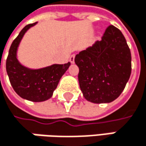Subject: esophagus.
Here are the masks:
<instances>
[{
	"instance_id": "1",
	"label": "esophagus",
	"mask_w": 146,
	"mask_h": 146,
	"mask_svg": "<svg viewBox=\"0 0 146 146\" xmlns=\"http://www.w3.org/2000/svg\"><path fill=\"white\" fill-rule=\"evenodd\" d=\"M74 59H75V55L73 54V55H72L70 56V58H69V61H70L71 63H74Z\"/></svg>"
}]
</instances>
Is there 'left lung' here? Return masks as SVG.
<instances>
[{
    "label": "left lung",
    "mask_w": 146,
    "mask_h": 146,
    "mask_svg": "<svg viewBox=\"0 0 146 146\" xmlns=\"http://www.w3.org/2000/svg\"><path fill=\"white\" fill-rule=\"evenodd\" d=\"M84 97L96 104L115 101L131 74V52L122 32L109 26L102 40L75 56Z\"/></svg>",
    "instance_id": "1"
}]
</instances>
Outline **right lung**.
I'll return each mask as SVG.
<instances>
[{
    "label": "right lung",
    "mask_w": 146,
    "mask_h": 146,
    "mask_svg": "<svg viewBox=\"0 0 146 146\" xmlns=\"http://www.w3.org/2000/svg\"><path fill=\"white\" fill-rule=\"evenodd\" d=\"M36 23L37 22L25 26L13 40L8 52L6 68L10 83L20 97L30 102H41L52 97L61 78L71 63L52 64L40 68H30L19 62L17 50L21 40L27 31Z\"/></svg>",
    "instance_id": "1"
}]
</instances>
